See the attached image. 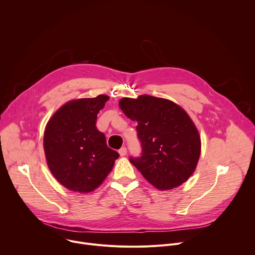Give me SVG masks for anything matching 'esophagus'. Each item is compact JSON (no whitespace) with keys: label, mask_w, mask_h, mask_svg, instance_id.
<instances>
[{"label":"esophagus","mask_w":255,"mask_h":255,"mask_svg":"<svg viewBox=\"0 0 255 255\" xmlns=\"http://www.w3.org/2000/svg\"><path fill=\"white\" fill-rule=\"evenodd\" d=\"M119 154H120L121 156L126 155V154H127V148H126V147H122V148H120V149H119Z\"/></svg>","instance_id":"1"}]
</instances>
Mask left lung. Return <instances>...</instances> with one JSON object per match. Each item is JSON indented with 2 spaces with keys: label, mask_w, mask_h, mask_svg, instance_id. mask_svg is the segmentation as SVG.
Here are the masks:
<instances>
[{
  "label": "left lung",
  "mask_w": 255,
  "mask_h": 255,
  "mask_svg": "<svg viewBox=\"0 0 255 255\" xmlns=\"http://www.w3.org/2000/svg\"><path fill=\"white\" fill-rule=\"evenodd\" d=\"M120 109L137 122L141 156L130 162L160 191L174 189L193 174L201 153L199 132L183 108L148 95L123 98Z\"/></svg>",
  "instance_id": "1"
}]
</instances>
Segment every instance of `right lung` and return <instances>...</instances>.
<instances>
[{"label": "right lung", "mask_w": 255, "mask_h": 255, "mask_svg": "<svg viewBox=\"0 0 255 255\" xmlns=\"http://www.w3.org/2000/svg\"><path fill=\"white\" fill-rule=\"evenodd\" d=\"M108 96L69 101L48 121L43 138L46 161L59 183L72 192L96 190L112 170L119 153L108 147L96 127Z\"/></svg>", "instance_id": "add662e5"}]
</instances>
